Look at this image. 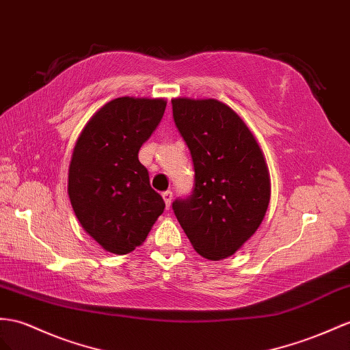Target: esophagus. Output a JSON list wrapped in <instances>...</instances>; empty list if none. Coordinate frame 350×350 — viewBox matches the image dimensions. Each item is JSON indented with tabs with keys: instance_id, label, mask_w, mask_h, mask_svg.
I'll list each match as a JSON object with an SVG mask.
<instances>
[{
	"instance_id": "1",
	"label": "esophagus",
	"mask_w": 350,
	"mask_h": 350,
	"mask_svg": "<svg viewBox=\"0 0 350 350\" xmlns=\"http://www.w3.org/2000/svg\"><path fill=\"white\" fill-rule=\"evenodd\" d=\"M163 198H164V202H165V207H167V210H168L170 205H172V201H173V192H172V191L163 192Z\"/></svg>"
}]
</instances>
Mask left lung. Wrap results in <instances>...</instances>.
Returning a JSON list of instances; mask_svg holds the SVG:
<instances>
[{"mask_svg":"<svg viewBox=\"0 0 350 350\" xmlns=\"http://www.w3.org/2000/svg\"><path fill=\"white\" fill-rule=\"evenodd\" d=\"M173 120L193 164L191 195L173 211L195 252L210 260L234 254L260 226L271 185L252 131L214 98H174Z\"/></svg>","mask_w":350,"mask_h":350,"instance_id":"left-lung-1","label":"left lung"}]
</instances>
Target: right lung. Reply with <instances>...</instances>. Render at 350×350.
<instances>
[{"label":"right lung","instance_id":"add662e5","mask_svg":"<svg viewBox=\"0 0 350 350\" xmlns=\"http://www.w3.org/2000/svg\"><path fill=\"white\" fill-rule=\"evenodd\" d=\"M165 105L164 98H115L96 112L75 145L70 204L84 230L109 253L127 254L139 247L165 208L137 157Z\"/></svg>","mask_w":350,"mask_h":350}]
</instances>
